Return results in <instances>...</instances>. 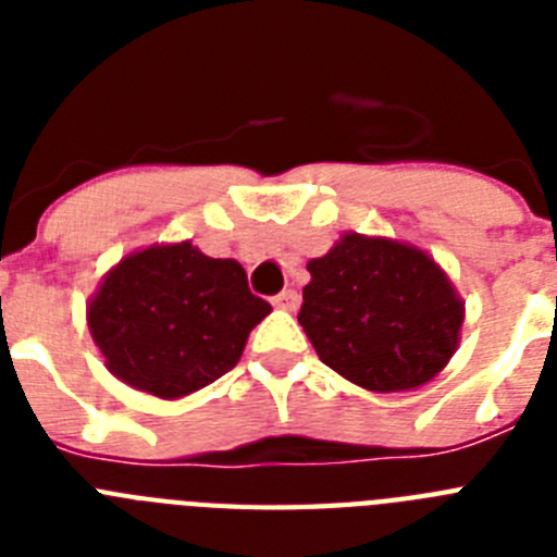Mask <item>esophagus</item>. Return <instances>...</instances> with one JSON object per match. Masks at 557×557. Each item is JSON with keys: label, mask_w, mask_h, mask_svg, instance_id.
Returning a JSON list of instances; mask_svg holds the SVG:
<instances>
[{"label": "esophagus", "mask_w": 557, "mask_h": 557, "mask_svg": "<svg viewBox=\"0 0 557 557\" xmlns=\"http://www.w3.org/2000/svg\"><path fill=\"white\" fill-rule=\"evenodd\" d=\"M273 304H275V309H284V312H295V309L301 307V295L295 293V289H284L282 295H275Z\"/></svg>", "instance_id": "34e87169"}]
</instances>
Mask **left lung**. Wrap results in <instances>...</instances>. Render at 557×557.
<instances>
[{
	"mask_svg": "<svg viewBox=\"0 0 557 557\" xmlns=\"http://www.w3.org/2000/svg\"><path fill=\"white\" fill-rule=\"evenodd\" d=\"M298 323L332 371L373 393L426 385L460 346L466 304L426 250L346 231L307 264Z\"/></svg>",
	"mask_w": 557,
	"mask_h": 557,
	"instance_id": "obj_1",
	"label": "left lung"
}]
</instances>
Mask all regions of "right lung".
I'll return each instance as SVG.
<instances>
[{
  "label": "right lung",
  "instance_id": "1",
  "mask_svg": "<svg viewBox=\"0 0 557 557\" xmlns=\"http://www.w3.org/2000/svg\"><path fill=\"white\" fill-rule=\"evenodd\" d=\"M270 312L243 264L186 239L120 259L88 298L86 321L113 376L172 401L228 373Z\"/></svg>",
  "mask_w": 557,
  "mask_h": 557
}]
</instances>
